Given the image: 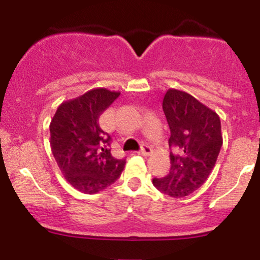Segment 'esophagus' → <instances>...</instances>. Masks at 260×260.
<instances>
[{
    "instance_id": "1",
    "label": "esophagus",
    "mask_w": 260,
    "mask_h": 260,
    "mask_svg": "<svg viewBox=\"0 0 260 260\" xmlns=\"http://www.w3.org/2000/svg\"><path fill=\"white\" fill-rule=\"evenodd\" d=\"M138 154L144 155V156H149V155L153 154V149L149 147V145H143V148L138 151Z\"/></svg>"
}]
</instances>
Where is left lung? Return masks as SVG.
<instances>
[{
    "label": "left lung",
    "mask_w": 260,
    "mask_h": 260,
    "mask_svg": "<svg viewBox=\"0 0 260 260\" xmlns=\"http://www.w3.org/2000/svg\"><path fill=\"white\" fill-rule=\"evenodd\" d=\"M162 110L171 136V169L168 176L154 178L160 192L174 198L186 197L207 181L213 171L222 145L219 115L186 91L169 89L162 100Z\"/></svg>",
    "instance_id": "obj_1"
}]
</instances>
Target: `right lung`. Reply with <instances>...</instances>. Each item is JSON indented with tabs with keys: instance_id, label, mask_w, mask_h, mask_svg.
Masks as SVG:
<instances>
[{
	"instance_id": "right-lung-1",
	"label": "right lung",
	"mask_w": 260,
	"mask_h": 260,
	"mask_svg": "<svg viewBox=\"0 0 260 260\" xmlns=\"http://www.w3.org/2000/svg\"><path fill=\"white\" fill-rule=\"evenodd\" d=\"M120 96L105 88L91 89L63 101L50 123V145L66 181L79 192L95 194L120 177L126 160L111 155V138L99 126L103 112Z\"/></svg>"
}]
</instances>
